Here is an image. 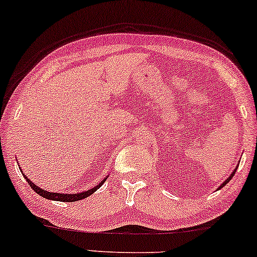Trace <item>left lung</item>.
I'll list each match as a JSON object with an SVG mask.
<instances>
[{
  "mask_svg": "<svg viewBox=\"0 0 257 257\" xmlns=\"http://www.w3.org/2000/svg\"><path fill=\"white\" fill-rule=\"evenodd\" d=\"M238 166H239V165H237V167H235V169H234V171H233V172H232V174H230V176H229V177H228V178H227V180H226V181H224V182H223V183H222L220 187H218V189H221V188H222V187H223V186H226V184H227V183H228L230 180H232V177H233V176H234V174H235V171H237Z\"/></svg>",
  "mask_w": 257,
  "mask_h": 257,
  "instance_id": "1",
  "label": "left lung"
}]
</instances>
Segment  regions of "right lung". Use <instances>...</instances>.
Returning a JSON list of instances; mask_svg holds the SVG:
<instances>
[{"instance_id": "add662e5", "label": "right lung", "mask_w": 257, "mask_h": 257, "mask_svg": "<svg viewBox=\"0 0 257 257\" xmlns=\"http://www.w3.org/2000/svg\"><path fill=\"white\" fill-rule=\"evenodd\" d=\"M19 169H20V167H19ZM23 176H24V178H25V180H27V182L30 184L31 188H33L34 191H35L39 195H41V197L46 198V199H50V200L64 201V203H73V201L81 200V199H85V198L90 197V195L93 194V193L96 192L98 188H100V187H102V184L104 183L106 178H108V176H106L104 180L100 181V182L98 183L96 187H93V188H92V189H88V191H85V192H81V193H76V194H64V193H53V192L45 191V189H42V188H40V187H37L35 183L31 182V181L29 180V178L24 174H23Z\"/></svg>"}]
</instances>
